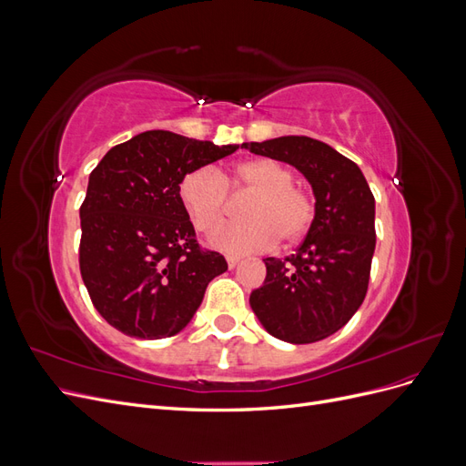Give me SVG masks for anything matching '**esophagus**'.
<instances>
[{"label":"esophagus","instance_id":"esophagus-1","mask_svg":"<svg viewBox=\"0 0 466 466\" xmlns=\"http://www.w3.org/2000/svg\"><path fill=\"white\" fill-rule=\"evenodd\" d=\"M238 260H241V257H237V255H228V264H229V268H235V266L238 264Z\"/></svg>","mask_w":466,"mask_h":466}]
</instances>
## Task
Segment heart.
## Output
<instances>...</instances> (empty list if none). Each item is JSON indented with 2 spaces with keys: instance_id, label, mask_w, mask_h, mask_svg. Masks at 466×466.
<instances>
[{
  "instance_id": "1",
  "label": "heart",
  "mask_w": 466,
  "mask_h": 466,
  "mask_svg": "<svg viewBox=\"0 0 466 466\" xmlns=\"http://www.w3.org/2000/svg\"><path fill=\"white\" fill-rule=\"evenodd\" d=\"M228 189L252 194L243 206L247 219L223 225L214 235V243L228 252L270 248L278 238L295 243L315 219L313 192L295 185L288 165L260 157L237 163L228 175H219L214 167H198L182 177L178 196L196 229L211 233L225 219Z\"/></svg>"
}]
</instances>
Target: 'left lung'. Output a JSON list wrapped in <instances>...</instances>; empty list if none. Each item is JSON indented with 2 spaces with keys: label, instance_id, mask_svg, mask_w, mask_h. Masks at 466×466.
<instances>
[{
  "label": "left lung",
  "instance_id": "8db88e82",
  "mask_svg": "<svg viewBox=\"0 0 466 466\" xmlns=\"http://www.w3.org/2000/svg\"><path fill=\"white\" fill-rule=\"evenodd\" d=\"M243 147L293 165L313 187L311 229L295 255L264 258L266 278L250 293V307L279 340L319 342L340 330L368 293L375 198L360 167L319 139L281 136Z\"/></svg>",
  "mask_w": 466,
  "mask_h": 466
}]
</instances>
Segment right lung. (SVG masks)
Wrapping results in <instances>:
<instances>
[{
	"mask_svg": "<svg viewBox=\"0 0 466 466\" xmlns=\"http://www.w3.org/2000/svg\"><path fill=\"white\" fill-rule=\"evenodd\" d=\"M235 149L149 130L112 147L93 168L79 208V270L110 327L144 340L175 336L209 281L228 270L223 255L196 238L178 185Z\"/></svg>",
	"mask_w": 466,
	"mask_h": 466,
	"instance_id": "1",
	"label": "right lung"
}]
</instances>
